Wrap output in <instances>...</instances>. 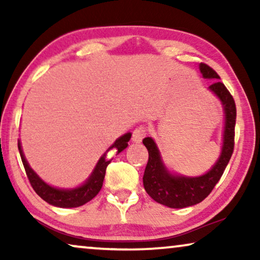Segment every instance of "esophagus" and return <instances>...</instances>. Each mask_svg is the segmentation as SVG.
<instances>
[{
  "label": "esophagus",
  "mask_w": 260,
  "mask_h": 260,
  "mask_svg": "<svg viewBox=\"0 0 260 260\" xmlns=\"http://www.w3.org/2000/svg\"><path fill=\"white\" fill-rule=\"evenodd\" d=\"M145 135H147V129H145L143 125H140L134 130L133 138H131V140H133L134 143H140V142H142V140L145 137Z\"/></svg>",
  "instance_id": "34e87169"
}]
</instances>
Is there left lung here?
<instances>
[{"label":"left lung","instance_id":"left-lung-1","mask_svg":"<svg viewBox=\"0 0 260 260\" xmlns=\"http://www.w3.org/2000/svg\"><path fill=\"white\" fill-rule=\"evenodd\" d=\"M205 79L215 80L208 90L221 102L225 113V126L222 135V147L219 158L207 173L200 176H183L170 173L162 161L161 152L151 137H145L143 144L148 149L149 159L143 175L144 189L158 204L170 208H184L205 200L219 182L229 165L234 148V126H236V103L230 91L220 81L214 70L206 63L199 65Z\"/></svg>","mask_w":260,"mask_h":260}]
</instances>
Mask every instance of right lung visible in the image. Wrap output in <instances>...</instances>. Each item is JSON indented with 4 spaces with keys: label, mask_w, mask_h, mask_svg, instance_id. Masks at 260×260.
<instances>
[{
    "label": "right lung",
    "mask_w": 260,
    "mask_h": 260,
    "mask_svg": "<svg viewBox=\"0 0 260 260\" xmlns=\"http://www.w3.org/2000/svg\"><path fill=\"white\" fill-rule=\"evenodd\" d=\"M131 138V133L124 134L123 136L117 138L111 147L106 150L104 154L102 155V157L99 158L97 165H95L93 172L91 173V175L85 182L79 187L71 188V189H63V188H56L53 186H49L48 183H46L41 177H39L37 173L30 168L29 163L27 162L26 157H24L22 147H21V142L19 140L17 142V147H19L20 156L22 159L24 170H26L27 177L29 180V182L33 187L39 197L42 200L48 202L49 205L55 206V207L60 208H73V207H79L86 204V202L91 201L95 195H97L102 189L103 181L105 177L106 167L109 166V163L111 162V159L108 157V152L112 149H115V152H120L127 147V142Z\"/></svg>",
    "instance_id": "right-lung-1"
}]
</instances>
